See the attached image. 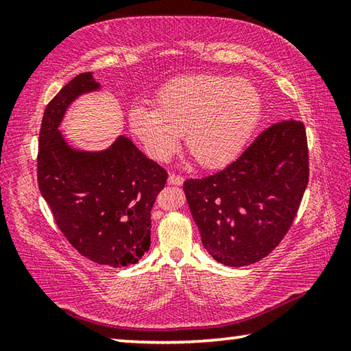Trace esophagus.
Masks as SVG:
<instances>
[{"label": "esophagus", "mask_w": 351, "mask_h": 351, "mask_svg": "<svg viewBox=\"0 0 351 351\" xmlns=\"http://www.w3.org/2000/svg\"><path fill=\"white\" fill-rule=\"evenodd\" d=\"M184 182V178L180 175H169V184H173V186H181Z\"/></svg>", "instance_id": "esophagus-1"}]
</instances>
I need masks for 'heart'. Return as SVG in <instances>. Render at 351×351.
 <instances>
[{
  "label": "heart",
  "instance_id": "1",
  "mask_svg": "<svg viewBox=\"0 0 351 351\" xmlns=\"http://www.w3.org/2000/svg\"><path fill=\"white\" fill-rule=\"evenodd\" d=\"M153 106L128 111L130 132L154 161L165 162L184 142L199 165L224 167L245 150L261 116L249 80L223 74L181 75L154 94Z\"/></svg>",
  "mask_w": 351,
  "mask_h": 351
}]
</instances>
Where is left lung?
Instances as JSON below:
<instances>
[{"label": "left lung", "mask_w": 351, "mask_h": 351, "mask_svg": "<svg viewBox=\"0 0 351 351\" xmlns=\"http://www.w3.org/2000/svg\"><path fill=\"white\" fill-rule=\"evenodd\" d=\"M306 184L305 127L289 119L265 130L221 171L187 180L184 192L206 251L239 268L265 258L282 241Z\"/></svg>", "instance_id": "1"}]
</instances>
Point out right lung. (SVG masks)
Returning <instances> with one entry per match:
<instances>
[{
  "mask_svg": "<svg viewBox=\"0 0 351 351\" xmlns=\"http://www.w3.org/2000/svg\"><path fill=\"white\" fill-rule=\"evenodd\" d=\"M99 91L94 74L82 73L47 104L38 138V187L57 226L83 257L123 268L150 249L152 207L167 173L125 134L104 150L69 144L60 132L68 108Z\"/></svg>",
  "mask_w": 351,
  "mask_h": 351,
  "instance_id": "right-lung-1",
  "label": "right lung"
}]
</instances>
